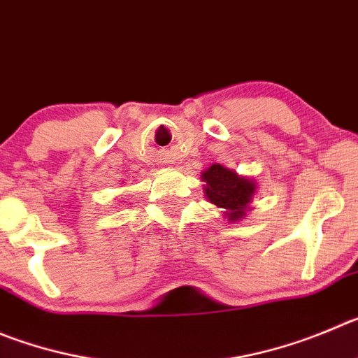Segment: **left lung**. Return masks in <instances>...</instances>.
Returning a JSON list of instances; mask_svg holds the SVG:
<instances>
[{
  "label": "left lung",
  "instance_id": "left-lung-1",
  "mask_svg": "<svg viewBox=\"0 0 358 358\" xmlns=\"http://www.w3.org/2000/svg\"><path fill=\"white\" fill-rule=\"evenodd\" d=\"M201 178L206 182L205 192L208 201L226 210L228 220H240L245 215V206L250 203L256 189L249 178L238 176L220 164L210 166Z\"/></svg>",
  "mask_w": 358,
  "mask_h": 358
}]
</instances>
